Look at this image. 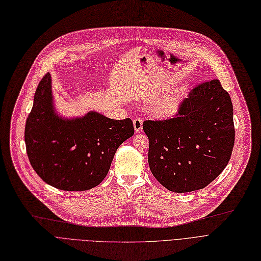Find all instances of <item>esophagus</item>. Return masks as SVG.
Listing matches in <instances>:
<instances>
[{
  "label": "esophagus",
  "instance_id": "obj_1",
  "mask_svg": "<svg viewBox=\"0 0 261 261\" xmlns=\"http://www.w3.org/2000/svg\"><path fill=\"white\" fill-rule=\"evenodd\" d=\"M133 127H134V130H136L137 132H142L143 131V121L142 119L140 118H136L133 120Z\"/></svg>",
  "mask_w": 261,
  "mask_h": 261
}]
</instances>
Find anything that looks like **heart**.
Returning <instances> with one entry per match:
<instances>
[{"label": "heart", "mask_w": 261, "mask_h": 261, "mask_svg": "<svg viewBox=\"0 0 261 261\" xmlns=\"http://www.w3.org/2000/svg\"><path fill=\"white\" fill-rule=\"evenodd\" d=\"M186 89L184 87L171 92L170 94L163 96L160 100L156 101L152 105V113L153 115L158 116V117L167 118L171 117L174 114L177 113L179 106L185 98Z\"/></svg>", "instance_id": "b5f03b06"}]
</instances>
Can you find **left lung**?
<instances>
[{
  "instance_id": "8db88e82",
  "label": "left lung",
  "mask_w": 261,
  "mask_h": 261,
  "mask_svg": "<svg viewBox=\"0 0 261 261\" xmlns=\"http://www.w3.org/2000/svg\"><path fill=\"white\" fill-rule=\"evenodd\" d=\"M152 175L173 192L206 187L224 171L234 145L233 106L218 80L200 84L174 118L146 120Z\"/></svg>"
}]
</instances>
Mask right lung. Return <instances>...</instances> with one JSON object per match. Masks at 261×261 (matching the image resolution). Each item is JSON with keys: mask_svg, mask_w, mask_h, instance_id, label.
Masks as SVG:
<instances>
[{"mask_svg": "<svg viewBox=\"0 0 261 261\" xmlns=\"http://www.w3.org/2000/svg\"><path fill=\"white\" fill-rule=\"evenodd\" d=\"M133 134L130 118L111 119L94 111L62 117L56 111L47 73L34 94L24 141L31 166L45 182L60 190L83 191L105 178L116 150Z\"/></svg>", "mask_w": 261, "mask_h": 261, "instance_id": "1", "label": "right lung"}]
</instances>
